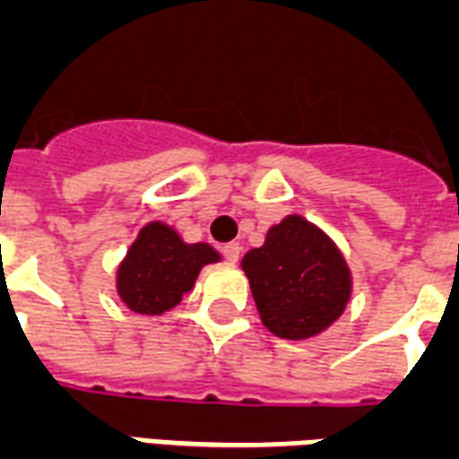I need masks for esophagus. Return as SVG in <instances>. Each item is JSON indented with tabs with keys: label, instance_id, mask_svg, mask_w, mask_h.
Wrapping results in <instances>:
<instances>
[{
	"label": "esophagus",
	"instance_id": "34e87169",
	"mask_svg": "<svg viewBox=\"0 0 459 459\" xmlns=\"http://www.w3.org/2000/svg\"><path fill=\"white\" fill-rule=\"evenodd\" d=\"M222 254H225V258L230 261V264H237L239 261V254H242V247L239 244H225L222 247Z\"/></svg>",
	"mask_w": 459,
	"mask_h": 459
}]
</instances>
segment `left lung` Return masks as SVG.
Instances as JSON below:
<instances>
[{"instance_id": "left-lung-1", "label": "left lung", "mask_w": 459, "mask_h": 459, "mask_svg": "<svg viewBox=\"0 0 459 459\" xmlns=\"http://www.w3.org/2000/svg\"><path fill=\"white\" fill-rule=\"evenodd\" d=\"M258 316L278 339L305 341L326 332L353 295V275L329 234L302 215H285L266 242L244 254Z\"/></svg>"}]
</instances>
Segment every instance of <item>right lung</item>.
I'll use <instances>...</instances> for the list:
<instances>
[{
  "instance_id": "1",
  "label": "right lung",
  "mask_w": 459,
  "mask_h": 459,
  "mask_svg": "<svg viewBox=\"0 0 459 459\" xmlns=\"http://www.w3.org/2000/svg\"><path fill=\"white\" fill-rule=\"evenodd\" d=\"M222 261L210 244L184 242L167 222H147L116 271V292L130 312L161 316L193 290L205 266Z\"/></svg>"
}]
</instances>
